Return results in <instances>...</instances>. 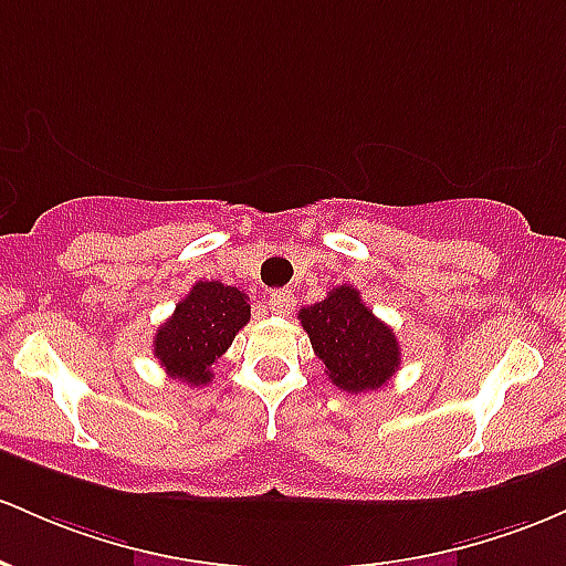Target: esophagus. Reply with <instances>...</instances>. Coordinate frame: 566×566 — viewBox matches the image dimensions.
<instances>
[{
	"label": "esophagus",
	"mask_w": 566,
	"mask_h": 566,
	"mask_svg": "<svg viewBox=\"0 0 566 566\" xmlns=\"http://www.w3.org/2000/svg\"><path fill=\"white\" fill-rule=\"evenodd\" d=\"M293 306H295V297H293V293H287V290H273V293L269 295L271 314L287 316L290 312H293Z\"/></svg>",
	"instance_id": "obj_1"
}]
</instances>
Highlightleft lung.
I'll return each mask as SVG.
<instances>
[{
  "label": "left lung",
  "instance_id": "left-lung-1",
  "mask_svg": "<svg viewBox=\"0 0 566 566\" xmlns=\"http://www.w3.org/2000/svg\"><path fill=\"white\" fill-rule=\"evenodd\" d=\"M325 374L344 392L359 395L387 387L400 368V344L349 284L297 314Z\"/></svg>",
  "mask_w": 566,
  "mask_h": 566
}]
</instances>
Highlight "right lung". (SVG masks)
I'll return each instance as SVG.
<instances>
[{
    "mask_svg": "<svg viewBox=\"0 0 566 566\" xmlns=\"http://www.w3.org/2000/svg\"><path fill=\"white\" fill-rule=\"evenodd\" d=\"M250 297L222 282H196L158 327L153 352L171 378L188 387L212 381V365L250 322Z\"/></svg>",
    "mask_w": 566,
    "mask_h": 566,
    "instance_id": "add662e5",
    "label": "right lung"
}]
</instances>
